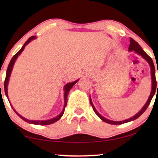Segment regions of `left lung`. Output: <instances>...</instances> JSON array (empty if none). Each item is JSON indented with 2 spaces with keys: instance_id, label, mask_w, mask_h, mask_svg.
<instances>
[{
  "instance_id": "8db88e82",
  "label": "left lung",
  "mask_w": 158,
  "mask_h": 158,
  "mask_svg": "<svg viewBox=\"0 0 158 158\" xmlns=\"http://www.w3.org/2000/svg\"><path fill=\"white\" fill-rule=\"evenodd\" d=\"M129 52L134 51L135 53H137V55H140L142 58H144V59L148 62V64H150V70H151V78H152V90H151L150 95V96H149L148 101H147L145 104L144 105V106L142 108V109L140 110V111L138 112L137 114H135V116H132V117L129 118H128V119L124 120V121H120V122H115V121L109 120L106 118L103 117L102 115H101V114H99L98 111H97L96 108H95L94 104H93L91 98H90V103L92 106L93 109H94L95 113L96 114V115L98 116L101 120L103 121V122L108 123V124H110L116 125V124H124V123L129 122H131V121L135 120V119H137V118H139V116H141L144 111H145V110L148 109V106H149V104H150V103L151 100H152V97L154 96L155 90H156V89H157V82H156V78H155V65H154V63H153L152 58H151L150 56H148V54H147L142 49V47L139 46V44H138L136 41H135L133 39H131V38H130V44H129ZM157 73H158V70H157ZM157 89H158V84H157Z\"/></svg>"
}]
</instances>
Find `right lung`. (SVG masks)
Listing matches in <instances>:
<instances>
[{"label": "right lung", "mask_w": 158, "mask_h": 158, "mask_svg": "<svg viewBox=\"0 0 158 158\" xmlns=\"http://www.w3.org/2000/svg\"><path fill=\"white\" fill-rule=\"evenodd\" d=\"M36 38V36H32L30 37L29 40H28L27 42L24 43V44L23 45V47H21V49L19 50L18 52H17L16 55H15L14 57H12L11 60H10L9 64H8V68H7V71H6V79H5V82H4V89H5V94H6V96H7V98L8 99V82H9V78H10V74H11V72H12V70H13V68H14V63L15 62H16V60L17 58L19 55H21V52L23 51V49H24L25 47L27 46V45L29 44V42H31L32 40H35ZM78 81V80H77V81H75L74 82H72V83H67L64 86V108L63 109H62V111H61V113H60L59 115H57L56 117L55 118H50V119H48V120H29V119H27V118H26L23 117V116H21L20 114H19L18 112H16V110H15L13 106H11L12 109H14V111H15V113H16L17 115H18L19 117L21 118H22L23 121H25V122H27V123H29V124H36V125H49V124H53V123H55L57 122L60 119V118L62 117V115H63L64 114V109H65L66 106H67V103H68V93L70 92V90L71 88H73V86L75 85V83H77V82ZM10 103V102H9Z\"/></svg>", "instance_id": "add662e5"}]
</instances>
